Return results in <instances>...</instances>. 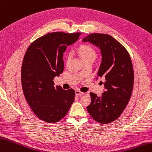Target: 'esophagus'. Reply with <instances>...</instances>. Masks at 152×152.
<instances>
[{
    "instance_id": "esophagus-1",
    "label": "esophagus",
    "mask_w": 152,
    "mask_h": 152,
    "mask_svg": "<svg viewBox=\"0 0 152 152\" xmlns=\"http://www.w3.org/2000/svg\"><path fill=\"white\" fill-rule=\"evenodd\" d=\"M75 93H76V95H77V96H82V95H83V94H84L83 93L81 92V91H79V90H76V91H75Z\"/></svg>"
}]
</instances>
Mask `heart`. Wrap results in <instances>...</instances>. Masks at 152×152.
<instances>
[{
  "mask_svg": "<svg viewBox=\"0 0 152 152\" xmlns=\"http://www.w3.org/2000/svg\"><path fill=\"white\" fill-rule=\"evenodd\" d=\"M77 52L83 61L90 58L94 59L96 57V52L94 49L87 45H81L77 49Z\"/></svg>",
  "mask_w": 152,
  "mask_h": 152,
  "instance_id": "1",
  "label": "heart"
}]
</instances>
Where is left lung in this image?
I'll return each instance as SVG.
<instances>
[{
	"mask_svg": "<svg viewBox=\"0 0 152 152\" xmlns=\"http://www.w3.org/2000/svg\"><path fill=\"white\" fill-rule=\"evenodd\" d=\"M83 41L100 49L102 63L98 77L105 79V91L101 96L90 93L87 111L95 121L108 124L121 116L131 97L134 82L132 59L124 46L109 35L91 34Z\"/></svg>",
	"mask_w": 152,
	"mask_h": 152,
	"instance_id": "obj_1",
	"label": "left lung"
}]
</instances>
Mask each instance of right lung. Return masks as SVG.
Listing matches in <instances>:
<instances>
[{"label":"right lung","instance_id":"right-lung-1","mask_svg":"<svg viewBox=\"0 0 152 152\" xmlns=\"http://www.w3.org/2000/svg\"><path fill=\"white\" fill-rule=\"evenodd\" d=\"M80 32L56 31L41 36L28 47L21 67L24 97L41 121L56 123L64 118L75 101L74 89L54 87V77L63 72L66 46L78 39Z\"/></svg>","mask_w":152,"mask_h":152}]
</instances>
